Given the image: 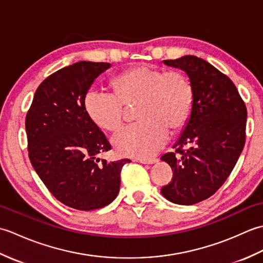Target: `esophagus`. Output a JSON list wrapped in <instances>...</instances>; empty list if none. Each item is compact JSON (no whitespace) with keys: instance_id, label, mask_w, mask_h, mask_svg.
Here are the masks:
<instances>
[{"instance_id":"esophagus-1","label":"esophagus","mask_w":263,"mask_h":263,"mask_svg":"<svg viewBox=\"0 0 263 263\" xmlns=\"http://www.w3.org/2000/svg\"><path fill=\"white\" fill-rule=\"evenodd\" d=\"M138 161L141 164H155L158 161V158H140Z\"/></svg>"}]
</instances>
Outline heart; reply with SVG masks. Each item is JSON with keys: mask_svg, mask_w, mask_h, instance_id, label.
Returning a JSON list of instances; mask_svg holds the SVG:
<instances>
[{"mask_svg": "<svg viewBox=\"0 0 263 263\" xmlns=\"http://www.w3.org/2000/svg\"><path fill=\"white\" fill-rule=\"evenodd\" d=\"M110 87L113 93L88 91L85 108L95 124L115 133L124 123L125 106H138L136 116L140 122L114 138L122 155L152 157L164 146L168 130H181L191 114L193 88L182 71L138 65L116 76Z\"/></svg>", "mask_w": 263, "mask_h": 263, "instance_id": "obj_1", "label": "heart"}]
</instances>
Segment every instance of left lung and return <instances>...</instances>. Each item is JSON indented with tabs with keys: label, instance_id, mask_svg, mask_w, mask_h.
I'll return each mask as SVG.
<instances>
[{
	"label": "left lung",
	"instance_id": "left-lung-1",
	"mask_svg": "<svg viewBox=\"0 0 263 263\" xmlns=\"http://www.w3.org/2000/svg\"><path fill=\"white\" fill-rule=\"evenodd\" d=\"M164 64L187 74L193 104L175 153L161 157L173 178L160 192L173 203L190 205L211 197L230 176L244 148L248 111L233 81L206 61L185 55ZM185 144L190 148L184 151Z\"/></svg>",
	"mask_w": 263,
	"mask_h": 263
}]
</instances>
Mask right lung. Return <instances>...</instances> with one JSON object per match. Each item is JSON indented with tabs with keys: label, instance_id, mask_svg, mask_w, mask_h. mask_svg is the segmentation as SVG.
Returning a JSON list of instances; mask_svg holds the SVG:
<instances>
[{
	"label": "right lung",
	"instance_id": "right-lung-1",
	"mask_svg": "<svg viewBox=\"0 0 263 263\" xmlns=\"http://www.w3.org/2000/svg\"><path fill=\"white\" fill-rule=\"evenodd\" d=\"M109 63L80 61L44 80L26 116L30 163L60 202L78 210L109 204L120 191L121 171L130 159L107 161L104 133L88 116L85 97Z\"/></svg>",
	"mask_w": 263,
	"mask_h": 263
}]
</instances>
